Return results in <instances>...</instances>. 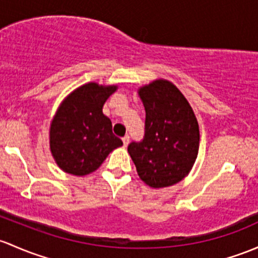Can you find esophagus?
Segmentation results:
<instances>
[{"instance_id":"obj_1","label":"esophagus","mask_w":258,"mask_h":258,"mask_svg":"<svg viewBox=\"0 0 258 258\" xmlns=\"http://www.w3.org/2000/svg\"><path fill=\"white\" fill-rule=\"evenodd\" d=\"M122 142H123V146H127L130 143V136H124L122 138Z\"/></svg>"}]
</instances>
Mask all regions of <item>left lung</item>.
Here are the masks:
<instances>
[{"label":"left lung","mask_w":258,"mask_h":258,"mask_svg":"<svg viewBox=\"0 0 258 258\" xmlns=\"http://www.w3.org/2000/svg\"><path fill=\"white\" fill-rule=\"evenodd\" d=\"M138 95L146 110L145 137L127 150L147 185H174L189 174L198 157L200 136L194 111L168 80L152 81Z\"/></svg>","instance_id":"left-lung-1"}]
</instances>
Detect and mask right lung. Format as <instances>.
Returning a JSON list of instances; mask_svg holds the SVG:
<instances>
[{"instance_id":"right-lung-1","label":"right lung","mask_w":258,"mask_h":258,"mask_svg":"<svg viewBox=\"0 0 258 258\" xmlns=\"http://www.w3.org/2000/svg\"><path fill=\"white\" fill-rule=\"evenodd\" d=\"M117 90L116 85L88 83L75 89L60 104L50 123L49 146L55 163L65 173L86 175L121 147L112 134L111 120L102 113L106 100Z\"/></svg>"}]
</instances>
